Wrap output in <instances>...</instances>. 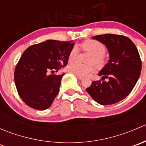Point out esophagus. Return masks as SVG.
<instances>
[{"mask_svg": "<svg viewBox=\"0 0 146 146\" xmlns=\"http://www.w3.org/2000/svg\"><path fill=\"white\" fill-rule=\"evenodd\" d=\"M75 75H76V77H77L78 79H80V80H82V79L83 78V77H82V76H79V75H77V74H75Z\"/></svg>", "mask_w": 146, "mask_h": 146, "instance_id": "1", "label": "esophagus"}]
</instances>
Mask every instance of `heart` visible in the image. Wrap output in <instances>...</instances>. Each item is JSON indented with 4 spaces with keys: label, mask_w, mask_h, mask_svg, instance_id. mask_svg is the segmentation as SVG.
Wrapping results in <instances>:
<instances>
[{
    "label": "heart",
    "mask_w": 146,
    "mask_h": 146,
    "mask_svg": "<svg viewBox=\"0 0 146 146\" xmlns=\"http://www.w3.org/2000/svg\"><path fill=\"white\" fill-rule=\"evenodd\" d=\"M82 49L90 53L91 56L89 58V63L94 64L97 66H101L104 64L105 58L104 54L107 51L106 46L99 41L87 40L81 44ZM79 54V49L76 46H74L70 49L68 54V63L67 66L68 70L70 72L81 76H86L93 71L94 68L92 65H85L74 61L78 58ZM73 60V61H71Z\"/></svg>",
    "instance_id": "1"
}]
</instances>
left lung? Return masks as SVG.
<instances>
[{
  "mask_svg": "<svg viewBox=\"0 0 146 146\" xmlns=\"http://www.w3.org/2000/svg\"><path fill=\"white\" fill-rule=\"evenodd\" d=\"M92 38L106 46L110 60L99 73L103 81H93L86 91L99 104H115L127 97L138 81L142 67L139 53L133 42L123 35L105 34ZM104 78L109 80L104 82Z\"/></svg>",
  "mask_w": 146,
  "mask_h": 146,
  "instance_id": "obj_1",
  "label": "left lung"
}]
</instances>
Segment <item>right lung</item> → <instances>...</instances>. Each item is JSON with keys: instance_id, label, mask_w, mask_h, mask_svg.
Here are the masks:
<instances>
[{"instance_id": "obj_1", "label": "right lung", "mask_w": 146, "mask_h": 146, "mask_svg": "<svg viewBox=\"0 0 146 146\" xmlns=\"http://www.w3.org/2000/svg\"><path fill=\"white\" fill-rule=\"evenodd\" d=\"M75 44L46 40L29 46L23 52L14 72L17 92L27 106L46 110L59 92L65 73L56 74L68 64V54Z\"/></svg>"}]
</instances>
